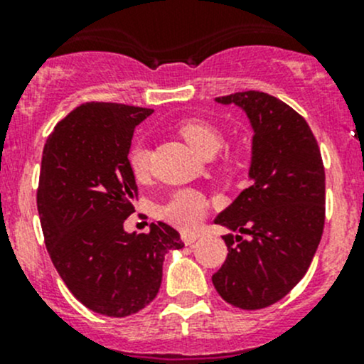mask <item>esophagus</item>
Wrapping results in <instances>:
<instances>
[{"instance_id": "obj_1", "label": "esophagus", "mask_w": 364, "mask_h": 364, "mask_svg": "<svg viewBox=\"0 0 364 364\" xmlns=\"http://www.w3.org/2000/svg\"><path fill=\"white\" fill-rule=\"evenodd\" d=\"M197 237H199V236H196V234H183L181 240H183V243L186 245V247H192V245L197 241Z\"/></svg>"}]
</instances>
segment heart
<instances>
[{
	"label": "heart",
	"instance_id": "b5f03b06",
	"mask_svg": "<svg viewBox=\"0 0 364 364\" xmlns=\"http://www.w3.org/2000/svg\"><path fill=\"white\" fill-rule=\"evenodd\" d=\"M181 137L196 149L199 155L213 156L222 148V132L211 123L203 119H186L179 124ZM128 165L135 179H144L149 174V149L142 142L135 144L128 153ZM208 200L203 193L196 190H181L176 192L171 199L160 208V216L172 225L183 230H190L204 218Z\"/></svg>",
	"mask_w": 364,
	"mask_h": 364
}]
</instances>
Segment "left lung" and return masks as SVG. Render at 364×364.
<instances>
[{"label":"left lung","instance_id":"obj_1","mask_svg":"<svg viewBox=\"0 0 364 364\" xmlns=\"http://www.w3.org/2000/svg\"><path fill=\"white\" fill-rule=\"evenodd\" d=\"M215 100L243 109L253 139L252 185L215 218L236 234L222 236L229 253L213 285L232 306L260 310L299 284L317 252L324 230V165L304 117L277 97L241 91Z\"/></svg>","mask_w":364,"mask_h":364}]
</instances>
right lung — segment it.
I'll use <instances>...</instances> for the list:
<instances>
[{
    "mask_svg": "<svg viewBox=\"0 0 364 364\" xmlns=\"http://www.w3.org/2000/svg\"><path fill=\"white\" fill-rule=\"evenodd\" d=\"M151 112L86 102L43 146L36 205L47 252L68 291L107 317L148 306L159 294L165 253L185 247L164 222L151 223L148 234L123 229L137 199L128 165L132 137Z\"/></svg>",
    "mask_w": 364,
    "mask_h": 364,
    "instance_id": "add662e5",
    "label": "right lung"
}]
</instances>
